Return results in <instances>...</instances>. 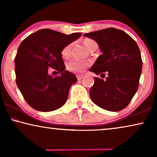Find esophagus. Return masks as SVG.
<instances>
[{
  "mask_svg": "<svg viewBox=\"0 0 157 157\" xmlns=\"http://www.w3.org/2000/svg\"><path fill=\"white\" fill-rule=\"evenodd\" d=\"M76 77H77V79H78V80H81V79L83 78V75H77Z\"/></svg>",
  "mask_w": 157,
  "mask_h": 157,
  "instance_id": "1",
  "label": "esophagus"
}]
</instances>
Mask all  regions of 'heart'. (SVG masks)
<instances>
[{"mask_svg":"<svg viewBox=\"0 0 157 157\" xmlns=\"http://www.w3.org/2000/svg\"><path fill=\"white\" fill-rule=\"evenodd\" d=\"M83 45L88 50L90 51L94 44H95V41L93 40L89 39V38H86L83 40ZM71 44H68L66 46H64L61 51V56L63 59H67L69 58L71 55ZM90 63L89 62H82L77 61V60H71L68 61L66 64V68L69 71L77 73V74H81L83 72L86 68L89 67Z\"/></svg>","mask_w":157,"mask_h":157,"instance_id":"b5f03b06","label":"heart"}]
</instances>
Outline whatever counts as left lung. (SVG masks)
<instances>
[{"instance_id": "8db88e82", "label": "left lung", "mask_w": 157, "mask_h": 157, "mask_svg": "<svg viewBox=\"0 0 157 157\" xmlns=\"http://www.w3.org/2000/svg\"><path fill=\"white\" fill-rule=\"evenodd\" d=\"M84 36L97 42L102 52L89 71L97 75L108 74L105 81L94 78L90 97L105 110L121 111L128 106L139 88L142 60L138 45L129 35L115 28Z\"/></svg>"}]
</instances>
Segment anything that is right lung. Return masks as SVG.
I'll return each mask as SVG.
<instances>
[{"instance_id":"right-lung-1","label":"right lung","mask_w":157,"mask_h":157,"mask_svg":"<svg viewBox=\"0 0 157 157\" xmlns=\"http://www.w3.org/2000/svg\"><path fill=\"white\" fill-rule=\"evenodd\" d=\"M81 36L70 35L51 29H41L25 38L15 57L16 81L25 101L36 110L51 111L65 104L76 76L65 70L61 51ZM51 68L61 73L53 77Z\"/></svg>"}]
</instances>
